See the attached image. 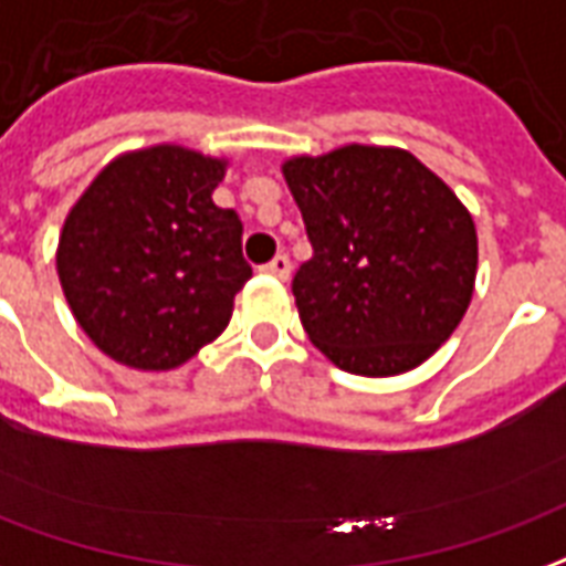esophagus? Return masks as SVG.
I'll list each match as a JSON object with an SVG mask.
<instances>
[{"instance_id": "34e87169", "label": "esophagus", "mask_w": 566, "mask_h": 566, "mask_svg": "<svg viewBox=\"0 0 566 566\" xmlns=\"http://www.w3.org/2000/svg\"><path fill=\"white\" fill-rule=\"evenodd\" d=\"M263 272H270V275H275V279H287L291 275V258L287 254H275L266 266H263Z\"/></svg>"}]
</instances>
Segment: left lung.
<instances>
[{
    "mask_svg": "<svg viewBox=\"0 0 566 566\" xmlns=\"http://www.w3.org/2000/svg\"><path fill=\"white\" fill-rule=\"evenodd\" d=\"M282 174L315 249L294 275L312 345L363 378L422 366L474 296V216L399 146L291 155Z\"/></svg>",
    "mask_w": 566,
    "mask_h": 566,
    "instance_id": "8db88e82",
    "label": "left lung"
}]
</instances>
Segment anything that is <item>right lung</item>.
<instances>
[{
    "instance_id": "1",
    "label": "right lung",
    "mask_w": 566,
    "mask_h": 566,
    "mask_svg": "<svg viewBox=\"0 0 566 566\" xmlns=\"http://www.w3.org/2000/svg\"><path fill=\"white\" fill-rule=\"evenodd\" d=\"M228 167L230 158L179 144L128 149L69 209L56 272L102 354L170 371L224 333L251 279L240 216L212 200Z\"/></svg>"
}]
</instances>
